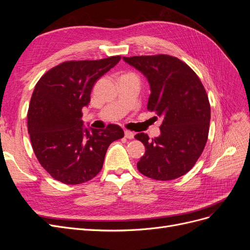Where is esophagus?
<instances>
[{"label": "esophagus", "instance_id": "obj_1", "mask_svg": "<svg viewBox=\"0 0 250 250\" xmlns=\"http://www.w3.org/2000/svg\"><path fill=\"white\" fill-rule=\"evenodd\" d=\"M124 132H125V138H126V139L131 140V139L134 138V133H133V132H131V131H129V130H125Z\"/></svg>", "mask_w": 250, "mask_h": 250}]
</instances>
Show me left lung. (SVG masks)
<instances>
[{"instance_id": "8db88e82", "label": "left lung", "mask_w": 250, "mask_h": 250, "mask_svg": "<svg viewBox=\"0 0 250 250\" xmlns=\"http://www.w3.org/2000/svg\"><path fill=\"white\" fill-rule=\"evenodd\" d=\"M145 76L150 85L147 108L163 117L161 134L135 139L146 148L139 171L156 180H172L190 171L206 146L210 106L206 89L190 66L169 55L123 57Z\"/></svg>"}]
</instances>
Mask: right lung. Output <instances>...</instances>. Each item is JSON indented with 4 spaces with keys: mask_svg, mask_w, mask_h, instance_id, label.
Returning <instances> with one entry per match:
<instances>
[{
    "mask_svg": "<svg viewBox=\"0 0 250 250\" xmlns=\"http://www.w3.org/2000/svg\"><path fill=\"white\" fill-rule=\"evenodd\" d=\"M120 59L65 62L36 83L28 110L30 140L42 168L60 183L79 185L94 178L108 146L124 137L116 124L100 130L85 127L81 120L96 81Z\"/></svg>",
    "mask_w": 250,
    "mask_h": 250,
    "instance_id": "add662e5",
    "label": "right lung"
}]
</instances>
